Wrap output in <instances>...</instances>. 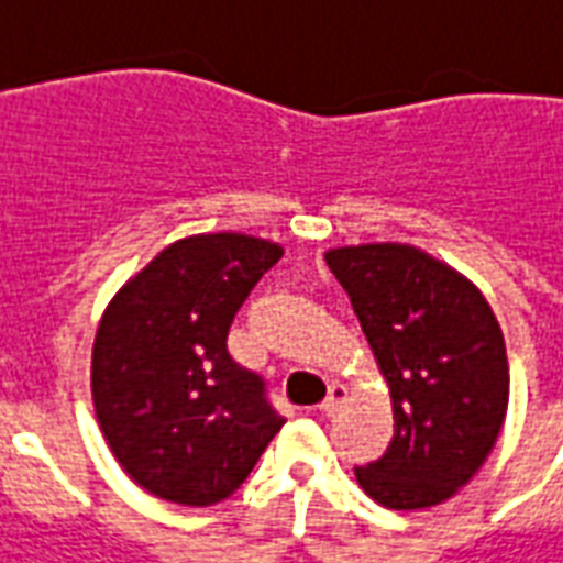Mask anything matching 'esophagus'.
Masks as SVG:
<instances>
[{"instance_id": "obj_1", "label": "esophagus", "mask_w": 563, "mask_h": 563, "mask_svg": "<svg viewBox=\"0 0 563 563\" xmlns=\"http://www.w3.org/2000/svg\"><path fill=\"white\" fill-rule=\"evenodd\" d=\"M344 401H346V387L344 385H332V387H329V393H327V399L318 405V410H321L323 416H332V413H338V410L344 408Z\"/></svg>"}]
</instances>
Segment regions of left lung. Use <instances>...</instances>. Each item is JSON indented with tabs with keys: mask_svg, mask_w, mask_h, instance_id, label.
Here are the masks:
<instances>
[{
	"mask_svg": "<svg viewBox=\"0 0 563 563\" xmlns=\"http://www.w3.org/2000/svg\"><path fill=\"white\" fill-rule=\"evenodd\" d=\"M327 266L350 295L393 396V440L358 486L387 509H424L486 463L506 405L509 364L486 297L454 268L396 242L335 249Z\"/></svg>",
	"mask_w": 563,
	"mask_h": 563,
	"instance_id": "left-lung-1",
	"label": "left lung"
}]
</instances>
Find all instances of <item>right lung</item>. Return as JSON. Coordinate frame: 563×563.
Here are the masks:
<instances>
[{
	"instance_id": "add662e5",
	"label": "right lung",
	"mask_w": 563,
	"mask_h": 563,
	"mask_svg": "<svg viewBox=\"0 0 563 563\" xmlns=\"http://www.w3.org/2000/svg\"><path fill=\"white\" fill-rule=\"evenodd\" d=\"M280 245L245 234L173 242L103 312L91 399L121 468L150 495L213 506L245 483L286 419L228 329Z\"/></svg>"
}]
</instances>
